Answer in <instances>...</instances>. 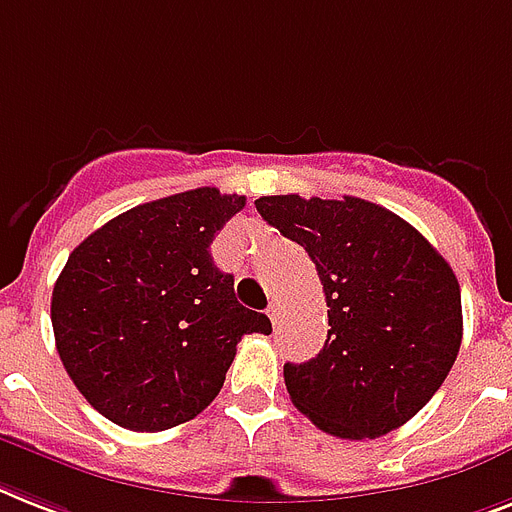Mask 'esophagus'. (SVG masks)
Wrapping results in <instances>:
<instances>
[{
  "mask_svg": "<svg viewBox=\"0 0 512 512\" xmlns=\"http://www.w3.org/2000/svg\"><path fill=\"white\" fill-rule=\"evenodd\" d=\"M268 318H270V321H273V326H276L278 318H281V302H270Z\"/></svg>",
  "mask_w": 512,
  "mask_h": 512,
  "instance_id": "esophagus-1",
  "label": "esophagus"
}]
</instances>
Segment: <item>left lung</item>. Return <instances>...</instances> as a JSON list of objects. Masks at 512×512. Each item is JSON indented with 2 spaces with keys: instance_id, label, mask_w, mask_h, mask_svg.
<instances>
[{
  "instance_id": "left-lung-1",
  "label": "left lung",
  "mask_w": 512,
  "mask_h": 512,
  "mask_svg": "<svg viewBox=\"0 0 512 512\" xmlns=\"http://www.w3.org/2000/svg\"><path fill=\"white\" fill-rule=\"evenodd\" d=\"M255 207L305 247L326 294L323 350L284 365L297 410L339 439L400 429L460 352L463 307L450 263L407 220L360 197L276 194Z\"/></svg>"
}]
</instances>
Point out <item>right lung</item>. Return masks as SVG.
<instances>
[{
    "instance_id": "right-lung-1",
    "label": "right lung",
    "mask_w": 512,
    "mask_h": 512,
    "mask_svg": "<svg viewBox=\"0 0 512 512\" xmlns=\"http://www.w3.org/2000/svg\"><path fill=\"white\" fill-rule=\"evenodd\" d=\"M244 202L215 186L181 191L131 207L70 252L52 292L54 342L107 421L149 434L191 421L218 397L242 336L270 334L210 255Z\"/></svg>"
}]
</instances>
